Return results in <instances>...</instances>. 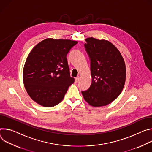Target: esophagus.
I'll return each mask as SVG.
<instances>
[{"instance_id": "obj_1", "label": "esophagus", "mask_w": 152, "mask_h": 152, "mask_svg": "<svg viewBox=\"0 0 152 152\" xmlns=\"http://www.w3.org/2000/svg\"><path fill=\"white\" fill-rule=\"evenodd\" d=\"M78 80H79V77H77L76 78H75V83H77L78 81Z\"/></svg>"}]
</instances>
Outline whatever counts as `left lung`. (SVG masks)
Returning <instances> with one entry per match:
<instances>
[{
  "label": "left lung",
  "instance_id": "1",
  "mask_svg": "<svg viewBox=\"0 0 152 152\" xmlns=\"http://www.w3.org/2000/svg\"><path fill=\"white\" fill-rule=\"evenodd\" d=\"M85 46L91 58L92 83L82 95L93 107L106 106L122 92L126 78L124 60L116 46L106 40L86 39Z\"/></svg>",
  "mask_w": 152,
  "mask_h": 152
}]
</instances>
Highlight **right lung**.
I'll use <instances>...</instances> for the list:
<instances>
[{"label":"right lung","instance_id":"add662e5","mask_svg":"<svg viewBox=\"0 0 152 152\" xmlns=\"http://www.w3.org/2000/svg\"><path fill=\"white\" fill-rule=\"evenodd\" d=\"M77 41L46 39L37 44L26 58L23 70L25 88L37 104L51 107L60 103L74 82L66 56Z\"/></svg>","mask_w":152,"mask_h":152}]
</instances>
